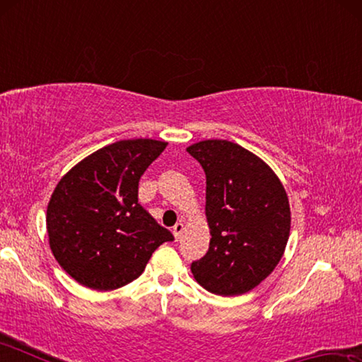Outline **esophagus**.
I'll return each instance as SVG.
<instances>
[{
	"label": "esophagus",
	"mask_w": 362,
	"mask_h": 362,
	"mask_svg": "<svg viewBox=\"0 0 362 362\" xmlns=\"http://www.w3.org/2000/svg\"><path fill=\"white\" fill-rule=\"evenodd\" d=\"M173 233H174L175 240L179 241L180 236H182V233H183V223H175V226L173 228Z\"/></svg>",
	"instance_id": "esophagus-1"
}]
</instances>
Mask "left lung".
Here are the masks:
<instances>
[{
  "instance_id": "1",
  "label": "left lung",
  "mask_w": 362,
  "mask_h": 362,
  "mask_svg": "<svg viewBox=\"0 0 362 362\" xmlns=\"http://www.w3.org/2000/svg\"><path fill=\"white\" fill-rule=\"evenodd\" d=\"M187 151L206 174L211 243L192 262L194 279L217 296L259 286L284 254L291 207L283 183L260 158L228 140H204Z\"/></svg>"
}]
</instances>
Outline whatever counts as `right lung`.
Segmentation results:
<instances>
[{"mask_svg": "<svg viewBox=\"0 0 362 362\" xmlns=\"http://www.w3.org/2000/svg\"><path fill=\"white\" fill-rule=\"evenodd\" d=\"M151 139L119 140L76 164L47 204L52 254L89 289L112 291L137 279L173 233L139 203V180L166 148Z\"/></svg>", "mask_w": 362, "mask_h": 362, "instance_id": "1", "label": "right lung"}]
</instances>
